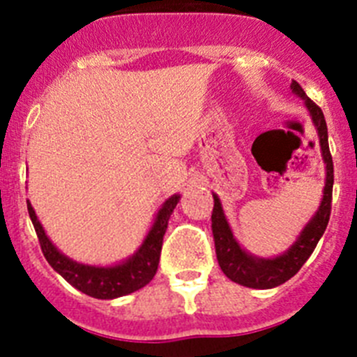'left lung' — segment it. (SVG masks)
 I'll list each match as a JSON object with an SVG mask.
<instances>
[{"instance_id":"left-lung-1","label":"left lung","mask_w":357,"mask_h":357,"mask_svg":"<svg viewBox=\"0 0 357 357\" xmlns=\"http://www.w3.org/2000/svg\"><path fill=\"white\" fill-rule=\"evenodd\" d=\"M291 91L298 98L304 100V105L307 109L309 116L313 119V125L317 128L318 139H320L321 159L326 162V185H324V195H321L320 206L317 213L311 216L301 234L296 236L291 247L280 255L273 257H259L239 245L238 239L232 234L229 222H227L225 211L222 207V202L218 195L213 193L214 207H213V236H214V248H216L218 264L222 268V272L234 280L236 284L247 286L254 289H270L275 286L284 284L286 280L291 279L302 264L309 259V255L313 254L317 243L324 236L329 223L331 216V200H333V182H334V168L333 157L329 151V135H327V123L324 118L320 107L311 102L301 84L291 80Z\"/></svg>"}]
</instances>
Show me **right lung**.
Instances as JSON below:
<instances>
[{
	"instance_id": "add662e5",
	"label": "right lung",
	"mask_w": 357,
	"mask_h": 357,
	"mask_svg": "<svg viewBox=\"0 0 357 357\" xmlns=\"http://www.w3.org/2000/svg\"><path fill=\"white\" fill-rule=\"evenodd\" d=\"M178 200H181V195H172L168 200H164V204L159 207L155 218H153V223H151L148 234L144 236L143 243H141V247L125 261L109 264V266L78 263V261H73L71 257L62 254L44 232V227L40 225L30 200L26 204L28 214H30L40 248H43V254L50 266L59 275L64 277L69 284L77 288L78 291L94 296V298H102V301H112L118 296L137 291L153 279L157 266H159L162 238L166 234V229H168L169 216H172Z\"/></svg>"
}]
</instances>
